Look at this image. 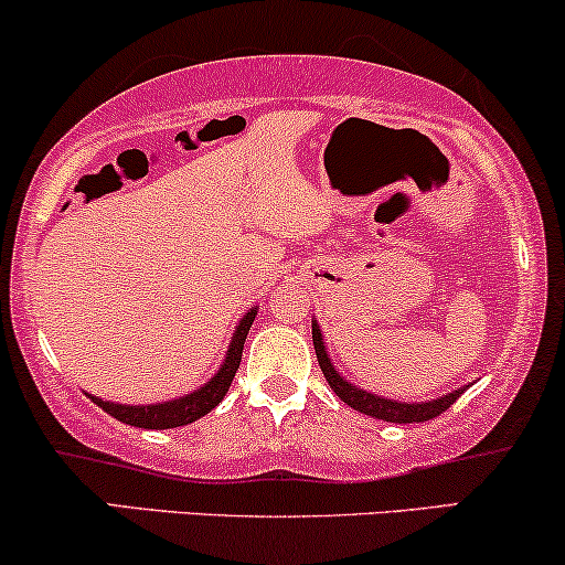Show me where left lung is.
<instances>
[{
	"mask_svg": "<svg viewBox=\"0 0 565 565\" xmlns=\"http://www.w3.org/2000/svg\"><path fill=\"white\" fill-rule=\"evenodd\" d=\"M311 338H315V351H317V361L322 366L324 380L330 382V387L335 390V395L343 403H348L353 411H361V414L374 416V419L382 422H393V424H416V422H429L435 416H440L443 411H448L452 403L463 395V387L450 390V393L440 395V398H431V401H422V403H406V401H393V398H382V395L369 393V390L353 385L348 382L343 374L338 372L335 364L330 361V353H327L324 345V335L319 330L317 319H311Z\"/></svg>",
	"mask_w": 565,
	"mask_h": 565,
	"instance_id": "left-lung-1",
	"label": "left lung"
}]
</instances>
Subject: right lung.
Wrapping results in <instances>:
<instances>
[{"label": "right lung", "instance_id": "right-lung-1", "mask_svg": "<svg viewBox=\"0 0 565 565\" xmlns=\"http://www.w3.org/2000/svg\"><path fill=\"white\" fill-rule=\"evenodd\" d=\"M256 306L243 315V319L235 324L233 338H230L227 353L222 359V364L217 372H214L212 380H206L204 385L191 390L188 395H180V398L172 401H162V403H146V406H125V403H115V401H104L99 395H88L96 406L107 411L109 416H115L117 422L130 424V427H141V429H172V427H185V424L201 419L206 416L214 406H220L225 393L230 390V382H233L235 372L241 366V356H243V343H246V335L256 319Z\"/></svg>", "mask_w": 565, "mask_h": 565}]
</instances>
